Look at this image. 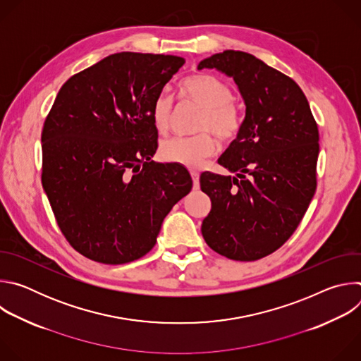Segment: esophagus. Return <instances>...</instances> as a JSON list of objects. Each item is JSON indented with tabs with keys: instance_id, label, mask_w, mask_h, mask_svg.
Masks as SVG:
<instances>
[{
	"instance_id": "1",
	"label": "esophagus",
	"mask_w": 361,
	"mask_h": 361,
	"mask_svg": "<svg viewBox=\"0 0 361 361\" xmlns=\"http://www.w3.org/2000/svg\"><path fill=\"white\" fill-rule=\"evenodd\" d=\"M190 174H191V178H192L194 190H197V188H198V184H200V173H198L197 170H191Z\"/></svg>"
}]
</instances>
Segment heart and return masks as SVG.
<instances>
[{
	"instance_id": "1",
	"label": "heart",
	"mask_w": 361,
	"mask_h": 361,
	"mask_svg": "<svg viewBox=\"0 0 361 361\" xmlns=\"http://www.w3.org/2000/svg\"><path fill=\"white\" fill-rule=\"evenodd\" d=\"M180 97L202 110L198 135L174 137L161 145V157L174 164L197 169L205 159L217 152L214 133L223 141L234 140L241 130V114L233 104V91L220 78L210 74H197L184 80L178 87ZM152 121L166 134L173 123V98L167 92L159 94L152 104Z\"/></svg>"
}]
</instances>
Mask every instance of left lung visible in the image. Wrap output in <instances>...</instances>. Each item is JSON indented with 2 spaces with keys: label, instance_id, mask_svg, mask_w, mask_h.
Listing matches in <instances>:
<instances>
[{
  "label": "left lung",
  "instance_id": "8db88e82",
  "mask_svg": "<svg viewBox=\"0 0 361 361\" xmlns=\"http://www.w3.org/2000/svg\"><path fill=\"white\" fill-rule=\"evenodd\" d=\"M202 68L234 78L245 118L219 159L237 177L200 176L201 191L212 200L201 233L227 259L254 262L291 237L316 192L317 123L297 82L248 53L226 49L202 60Z\"/></svg>",
  "mask_w": 361,
  "mask_h": 361
}]
</instances>
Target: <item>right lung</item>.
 Segmentation results:
<instances>
[{
  "mask_svg": "<svg viewBox=\"0 0 361 361\" xmlns=\"http://www.w3.org/2000/svg\"><path fill=\"white\" fill-rule=\"evenodd\" d=\"M183 64L176 56L111 54L68 78L44 121L42 187L61 233L90 260L141 259L191 191L183 166L152 160V104Z\"/></svg>",
  "mask_w": 361,
  "mask_h": 361,
  "instance_id": "1",
  "label": "right lung"
}]
</instances>
